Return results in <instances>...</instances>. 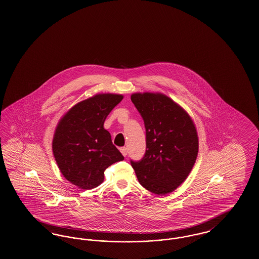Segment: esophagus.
<instances>
[{
	"mask_svg": "<svg viewBox=\"0 0 259 259\" xmlns=\"http://www.w3.org/2000/svg\"><path fill=\"white\" fill-rule=\"evenodd\" d=\"M120 151H121V153L123 154V156H125L126 157V152H127V150H126V148H120Z\"/></svg>",
	"mask_w": 259,
	"mask_h": 259,
	"instance_id": "1",
	"label": "esophagus"
}]
</instances>
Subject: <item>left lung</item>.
Wrapping results in <instances>:
<instances>
[{
  "instance_id": "1",
  "label": "left lung",
  "mask_w": 259,
  "mask_h": 259,
  "mask_svg": "<svg viewBox=\"0 0 259 259\" xmlns=\"http://www.w3.org/2000/svg\"><path fill=\"white\" fill-rule=\"evenodd\" d=\"M131 99L146 127L147 149L142 160L131 161L141 185L165 195L182 185L191 172L199 138L190 115L161 93H135Z\"/></svg>"
}]
</instances>
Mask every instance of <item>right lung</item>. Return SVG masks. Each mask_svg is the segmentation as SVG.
I'll use <instances>...</instances> for the list:
<instances>
[{
  "label": "right lung",
  "instance_id": "1",
  "mask_svg": "<svg viewBox=\"0 0 259 259\" xmlns=\"http://www.w3.org/2000/svg\"><path fill=\"white\" fill-rule=\"evenodd\" d=\"M124 96L98 94L75 104L59 120L53 154L63 177L81 189L101 185L104 171L124 157L111 142L104 122Z\"/></svg>",
  "mask_w": 259,
  "mask_h": 259
}]
</instances>
